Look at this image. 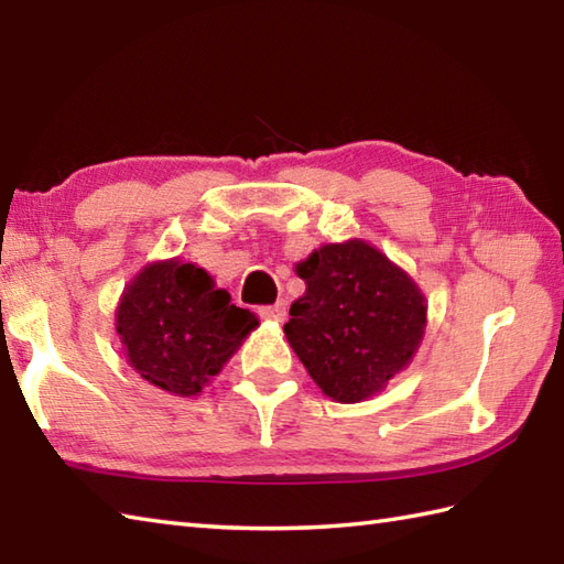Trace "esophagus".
Here are the masks:
<instances>
[{"label":"esophagus","instance_id":"1","mask_svg":"<svg viewBox=\"0 0 564 564\" xmlns=\"http://www.w3.org/2000/svg\"><path fill=\"white\" fill-rule=\"evenodd\" d=\"M259 317L261 319H271V322H285L289 313H285V305L283 303H275V305H267L259 310Z\"/></svg>","mask_w":564,"mask_h":564}]
</instances>
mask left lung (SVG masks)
<instances>
[{
  "label": "left lung",
  "instance_id": "8db88e82",
  "mask_svg": "<svg viewBox=\"0 0 564 564\" xmlns=\"http://www.w3.org/2000/svg\"><path fill=\"white\" fill-rule=\"evenodd\" d=\"M295 271L307 289L291 305L285 339L334 402L373 398L422 344L424 293L364 239L319 247Z\"/></svg>",
  "mask_w": 564,
  "mask_h": 564
}]
</instances>
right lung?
Wrapping results in <instances>:
<instances>
[{"label": "right lung", "mask_w": 564, "mask_h": 564, "mask_svg": "<svg viewBox=\"0 0 564 564\" xmlns=\"http://www.w3.org/2000/svg\"><path fill=\"white\" fill-rule=\"evenodd\" d=\"M259 319L215 289L208 271L182 259L148 263L126 285L116 332L140 378L194 398L218 376Z\"/></svg>", "instance_id": "obj_1"}]
</instances>
